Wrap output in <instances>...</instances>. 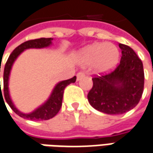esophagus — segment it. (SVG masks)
Masks as SVG:
<instances>
[{"mask_svg": "<svg viewBox=\"0 0 153 153\" xmlns=\"http://www.w3.org/2000/svg\"><path fill=\"white\" fill-rule=\"evenodd\" d=\"M85 76V73L84 72H79L77 74V80H79L81 79L83 77Z\"/></svg>", "mask_w": 153, "mask_h": 153, "instance_id": "esophagus-1", "label": "esophagus"}]
</instances>
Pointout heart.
<instances>
[{"label":"heart","instance_id":"b5f03b06","mask_svg":"<svg viewBox=\"0 0 153 153\" xmlns=\"http://www.w3.org/2000/svg\"><path fill=\"white\" fill-rule=\"evenodd\" d=\"M120 60V52L111 42H94L83 48L79 55V61L83 67L92 64L97 74H105L116 68Z\"/></svg>","mask_w":153,"mask_h":153}]
</instances>
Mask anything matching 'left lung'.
<instances>
[{"mask_svg":"<svg viewBox=\"0 0 153 153\" xmlns=\"http://www.w3.org/2000/svg\"><path fill=\"white\" fill-rule=\"evenodd\" d=\"M120 64L113 72L94 77L88 94L90 105L108 115H120L137 105L144 88V70L141 59L127 45L119 43Z\"/></svg>","mask_w":153,"mask_h":153,"instance_id":"left-lung-1","label":"left lung"}]
</instances>
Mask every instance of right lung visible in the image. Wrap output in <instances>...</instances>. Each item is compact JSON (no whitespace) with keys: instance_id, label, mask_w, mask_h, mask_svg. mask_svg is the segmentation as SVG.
Here are the masks:
<instances>
[{"instance_id":"1","label":"right lung","mask_w":153,"mask_h":153,"mask_svg":"<svg viewBox=\"0 0 153 153\" xmlns=\"http://www.w3.org/2000/svg\"><path fill=\"white\" fill-rule=\"evenodd\" d=\"M53 40V38H52V37H49V38L42 37V38H38V39L25 42L18 47H16L13 50L11 55L9 56L7 63L5 65L4 74H3V85H4V88H3L4 90H4V96L6 99V101L16 115H18L24 119H28V120H49L51 118L54 117L58 114V112L59 111L60 108L62 106L63 90L65 89V87L68 86L69 84L74 83L76 81V76H74L73 77L72 79L59 82L57 85H55V87L51 93L50 96L48 97L46 101L30 113H23V112L20 111L15 106L14 103L12 102V100L10 96V92H9V77H10L12 65L16 61V59H17L18 56L26 49L43 48L49 47L50 45H52ZM0 94L1 95H2V92L1 90V85Z\"/></svg>"}]
</instances>
